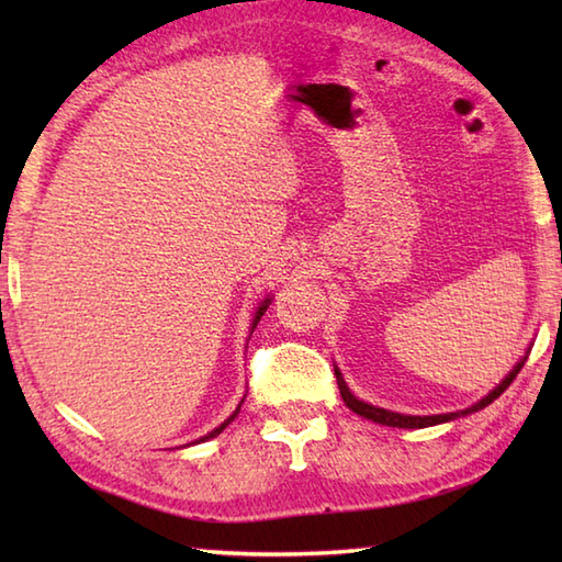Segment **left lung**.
I'll return each mask as SVG.
<instances>
[{
    "label": "left lung",
    "instance_id": "obj_1",
    "mask_svg": "<svg viewBox=\"0 0 562 562\" xmlns=\"http://www.w3.org/2000/svg\"><path fill=\"white\" fill-rule=\"evenodd\" d=\"M524 360H527V357H524ZM524 360H519V362L515 364V369H512V372H509L503 381H499V384H497L491 393H487V396H483L479 403H473L471 408L457 411V413H445V415H401V413H393V411H386V408H376V405H372V403H364V401H360L357 396H352L350 389H348V384H345V379H342V374H340V369H338V367H336V379H338L340 396H342L345 405H348V408H350L352 413L362 415V417H367V420L379 423V425L405 427V429H420V427H429V425H439V423L457 420V417H461V415H469V413H475V411H483L485 405H491L497 396H503V393L507 391V386H509L512 381H515V376L519 374V369L524 367Z\"/></svg>",
    "mask_w": 562,
    "mask_h": 562
}]
</instances>
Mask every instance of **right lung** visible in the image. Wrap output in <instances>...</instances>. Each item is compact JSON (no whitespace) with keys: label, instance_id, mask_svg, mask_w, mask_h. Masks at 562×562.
<instances>
[{"label":"right lung","instance_id":"1","mask_svg":"<svg viewBox=\"0 0 562 562\" xmlns=\"http://www.w3.org/2000/svg\"><path fill=\"white\" fill-rule=\"evenodd\" d=\"M268 304H270V296H266V300H262V302H260V306H258V312H256V316H254V326H250V328H256V326H258V321H260V316H262V314H266V308H268ZM250 333H254V330H250ZM241 403H244V401H241ZM241 403H238V405H236V411H234V413H232L229 417H226V420H224V423H222L220 427H214V429H212V432H207L205 437H200L198 441H207V439H212V437H217V435L222 432V429H224L226 425H229V423L234 420V417L238 415V411H241ZM198 441H195V445H198Z\"/></svg>","mask_w":562,"mask_h":562}]
</instances>
